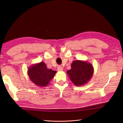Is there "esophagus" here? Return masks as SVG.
I'll return each instance as SVG.
<instances>
[{"label": "esophagus", "instance_id": "34e87169", "mask_svg": "<svg viewBox=\"0 0 123 123\" xmlns=\"http://www.w3.org/2000/svg\"><path fill=\"white\" fill-rule=\"evenodd\" d=\"M57 70L58 71H62L63 70V68L61 66H59L57 67Z\"/></svg>", "mask_w": 123, "mask_h": 123}]
</instances>
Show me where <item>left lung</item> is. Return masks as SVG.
<instances>
[{
	"label": "left lung",
	"mask_w": 123,
	"mask_h": 123,
	"mask_svg": "<svg viewBox=\"0 0 123 123\" xmlns=\"http://www.w3.org/2000/svg\"><path fill=\"white\" fill-rule=\"evenodd\" d=\"M71 67V68L67 71V73L71 81L76 86H83L88 83L93 74V67L87 61H74Z\"/></svg>",
	"instance_id": "8db88e82"
}]
</instances>
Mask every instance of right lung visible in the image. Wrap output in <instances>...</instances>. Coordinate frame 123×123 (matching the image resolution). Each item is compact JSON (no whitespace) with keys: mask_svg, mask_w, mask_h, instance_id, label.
<instances>
[{"mask_svg":"<svg viewBox=\"0 0 123 123\" xmlns=\"http://www.w3.org/2000/svg\"><path fill=\"white\" fill-rule=\"evenodd\" d=\"M56 71L49 69L44 62H40L29 67L28 75L30 80L39 87H46L54 76Z\"/></svg>","mask_w":123,"mask_h":123,"instance_id":"1","label":"right lung"}]
</instances>
